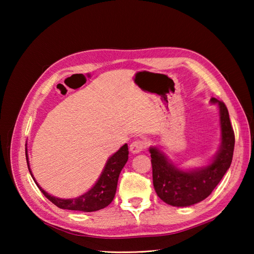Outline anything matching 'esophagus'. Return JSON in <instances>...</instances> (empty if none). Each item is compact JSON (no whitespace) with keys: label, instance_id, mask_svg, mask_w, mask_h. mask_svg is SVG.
I'll return each instance as SVG.
<instances>
[{"label":"esophagus","instance_id":"1","mask_svg":"<svg viewBox=\"0 0 254 254\" xmlns=\"http://www.w3.org/2000/svg\"><path fill=\"white\" fill-rule=\"evenodd\" d=\"M145 145H146V143H145L144 141H141V139H136V141L132 142L130 145L131 153H133V154L141 153L142 150L145 148Z\"/></svg>","mask_w":254,"mask_h":254}]
</instances>
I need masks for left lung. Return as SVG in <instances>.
<instances>
[{
  "mask_svg": "<svg viewBox=\"0 0 254 254\" xmlns=\"http://www.w3.org/2000/svg\"><path fill=\"white\" fill-rule=\"evenodd\" d=\"M210 104L218 106L220 145L208 165L182 169L159 147H149L155 191L165 203L172 206H191L206 198L223 179L233 160L235 134L227 107L216 98H210Z\"/></svg>",
  "mask_w": 254,
  "mask_h": 254,
  "instance_id": "obj_1",
  "label": "left lung"
}]
</instances>
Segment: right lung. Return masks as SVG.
I'll use <instances>...</instances> for the list:
<instances>
[{
  "label": "right lung",
  "mask_w": 254,
  "mask_h": 254,
  "mask_svg": "<svg viewBox=\"0 0 254 254\" xmlns=\"http://www.w3.org/2000/svg\"><path fill=\"white\" fill-rule=\"evenodd\" d=\"M26 159L32 179H34L37 187L39 188V190L42 192V194H44L49 201H51L53 204L57 205L58 207H60L62 209L80 210V212L88 213L105 208L112 202L113 197L116 195L119 176H120L121 170L123 169L124 165L127 164V161L128 159V148L127 144H124L118 152L111 155L110 157L108 158L104 169H102L101 175L98 178V180L96 181L95 185L91 187L87 192H85L82 195L73 198L56 197L46 192L44 189L38 185L35 177L31 174V169L29 167L28 154H27V144Z\"/></svg>",
  "instance_id": "right-lung-1"
}]
</instances>
